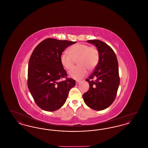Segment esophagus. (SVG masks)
<instances>
[{
    "label": "esophagus",
    "instance_id": "esophagus-1",
    "mask_svg": "<svg viewBox=\"0 0 148 148\" xmlns=\"http://www.w3.org/2000/svg\"><path fill=\"white\" fill-rule=\"evenodd\" d=\"M80 82H81V81H80V80H77V81H76V84H79Z\"/></svg>",
    "mask_w": 148,
    "mask_h": 148
}]
</instances>
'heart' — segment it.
<instances>
[{
	"instance_id": "heart-1",
	"label": "heart",
	"mask_w": 148,
	"mask_h": 148,
	"mask_svg": "<svg viewBox=\"0 0 148 148\" xmlns=\"http://www.w3.org/2000/svg\"><path fill=\"white\" fill-rule=\"evenodd\" d=\"M70 54L66 51L60 56V61L66 70L71 69L77 61V66L69 72L71 77L80 79L86 74L87 71H92L96 67L99 60V52L95 46L77 43L69 49Z\"/></svg>"
}]
</instances>
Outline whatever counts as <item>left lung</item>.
Returning <instances> with one entry per match:
<instances>
[{
  "label": "left lung",
  "instance_id": "1",
  "mask_svg": "<svg viewBox=\"0 0 148 148\" xmlns=\"http://www.w3.org/2000/svg\"><path fill=\"white\" fill-rule=\"evenodd\" d=\"M99 52V60L88 78L89 90L83 95L85 103L95 110L110 106L116 98L120 84L118 62L112 48L102 41L89 40Z\"/></svg>",
  "mask_w": 148,
  "mask_h": 148
}]
</instances>
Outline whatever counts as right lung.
I'll use <instances>...</instances> for the list:
<instances>
[{
  "label": "right lung",
  "mask_w": 148,
  "mask_h": 148,
  "mask_svg": "<svg viewBox=\"0 0 148 148\" xmlns=\"http://www.w3.org/2000/svg\"><path fill=\"white\" fill-rule=\"evenodd\" d=\"M76 42L47 38L40 42L30 57L28 86L36 105L42 109L53 112L66 100L75 80L67 77L60 61L64 50ZM65 78L66 80H60Z\"/></svg>",
  "instance_id": "1"
}]
</instances>
